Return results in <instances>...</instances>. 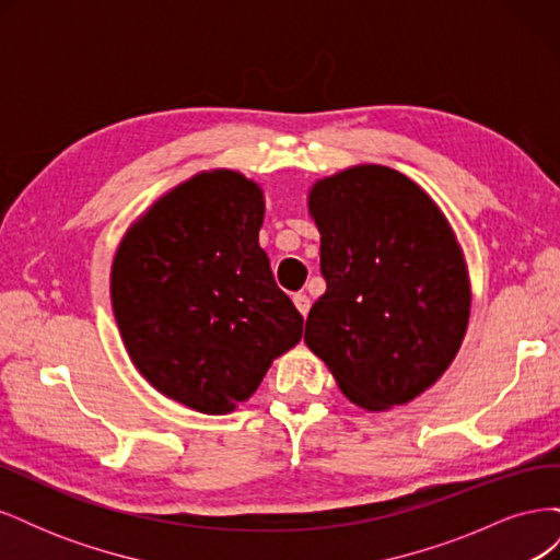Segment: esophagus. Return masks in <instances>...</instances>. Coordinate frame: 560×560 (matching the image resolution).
Returning a JSON list of instances; mask_svg holds the SVG:
<instances>
[{
	"label": "esophagus",
	"instance_id": "esophagus-1",
	"mask_svg": "<svg viewBox=\"0 0 560 560\" xmlns=\"http://www.w3.org/2000/svg\"><path fill=\"white\" fill-rule=\"evenodd\" d=\"M292 301H294V306H296V311L306 317L308 313H311V299L306 296V294H294L292 296Z\"/></svg>",
	"mask_w": 560,
	"mask_h": 560
}]
</instances>
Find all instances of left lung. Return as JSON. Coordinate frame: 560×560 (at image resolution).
<instances>
[{
  "mask_svg": "<svg viewBox=\"0 0 560 560\" xmlns=\"http://www.w3.org/2000/svg\"><path fill=\"white\" fill-rule=\"evenodd\" d=\"M308 212L327 292L303 341L360 409L413 401L444 376L469 322L467 261L446 214L411 177L376 163L317 179Z\"/></svg>",
  "mask_w": 560,
  "mask_h": 560,
  "instance_id": "8db88e82",
  "label": "left lung"
}]
</instances>
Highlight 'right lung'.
Returning a JSON list of instances; mask_svg holds the SVG:
<instances>
[{
  "label": "right lung",
  "mask_w": 560,
  "mask_h": 560,
  "mask_svg": "<svg viewBox=\"0 0 560 560\" xmlns=\"http://www.w3.org/2000/svg\"><path fill=\"white\" fill-rule=\"evenodd\" d=\"M266 198L238 171L212 167L156 198L112 261V308L128 358L151 387L224 416L257 393L303 317L259 245Z\"/></svg>",
  "instance_id": "1"
}]
</instances>
